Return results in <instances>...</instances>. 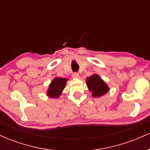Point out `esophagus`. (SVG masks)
<instances>
[{"label": "esophagus", "instance_id": "1", "mask_svg": "<svg viewBox=\"0 0 150 150\" xmlns=\"http://www.w3.org/2000/svg\"><path fill=\"white\" fill-rule=\"evenodd\" d=\"M73 78L79 79V78H80V75H79V74L77 73H74L73 74Z\"/></svg>", "mask_w": 150, "mask_h": 150}]
</instances>
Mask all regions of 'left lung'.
Wrapping results in <instances>:
<instances>
[{
	"label": "left lung",
	"mask_w": 150,
	"mask_h": 150,
	"mask_svg": "<svg viewBox=\"0 0 150 150\" xmlns=\"http://www.w3.org/2000/svg\"><path fill=\"white\" fill-rule=\"evenodd\" d=\"M86 84L89 90L92 92L93 97H100L109 91L107 84L97 74H93L90 77H87Z\"/></svg>",
	"instance_id": "1"
}]
</instances>
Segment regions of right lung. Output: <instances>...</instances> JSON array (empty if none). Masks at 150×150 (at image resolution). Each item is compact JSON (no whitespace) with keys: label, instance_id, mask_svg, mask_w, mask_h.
Instances as JSON below:
<instances>
[{"label":"right lung","instance_id":"right-lung-1","mask_svg":"<svg viewBox=\"0 0 150 150\" xmlns=\"http://www.w3.org/2000/svg\"><path fill=\"white\" fill-rule=\"evenodd\" d=\"M68 79L56 77L51 81L46 92V95L50 98H58L61 95Z\"/></svg>","mask_w":150,"mask_h":150}]
</instances>
